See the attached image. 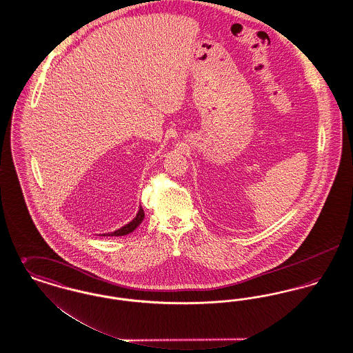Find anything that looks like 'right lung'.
<instances>
[{"instance_id":"obj_1","label":"right lung","mask_w":353,"mask_h":353,"mask_svg":"<svg viewBox=\"0 0 353 353\" xmlns=\"http://www.w3.org/2000/svg\"><path fill=\"white\" fill-rule=\"evenodd\" d=\"M144 219V210L141 209V206H140V209H139V212H137V214H136V217H134L130 223H127V225H124V226H121L120 229L118 230H115V232H112V233H105V235H110V236H121V235H127L130 234V233H132L134 229L141 223V221Z\"/></svg>"}]
</instances>
